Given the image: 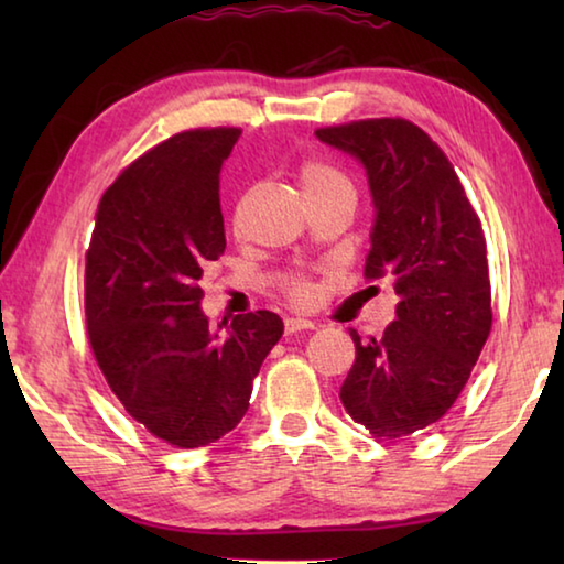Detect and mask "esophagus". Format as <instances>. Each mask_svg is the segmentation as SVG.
I'll return each instance as SVG.
<instances>
[{"label": "esophagus", "instance_id": "esophagus-1", "mask_svg": "<svg viewBox=\"0 0 564 564\" xmlns=\"http://www.w3.org/2000/svg\"><path fill=\"white\" fill-rule=\"evenodd\" d=\"M283 326H285V333H301V330H313L316 328V323L305 318H285Z\"/></svg>", "mask_w": 564, "mask_h": 564}]
</instances>
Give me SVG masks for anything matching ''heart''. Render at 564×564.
<instances>
[{
    "label": "heart",
    "mask_w": 564,
    "mask_h": 564,
    "mask_svg": "<svg viewBox=\"0 0 564 564\" xmlns=\"http://www.w3.org/2000/svg\"><path fill=\"white\" fill-rule=\"evenodd\" d=\"M301 186L305 198H316L323 194H330V191H352V184L348 176L338 171L336 166L323 164V161H305L299 171ZM283 295L293 305H311L316 301V283L311 281V275L305 273H291L283 279Z\"/></svg>",
    "instance_id": "1"
}]
</instances>
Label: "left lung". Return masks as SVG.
I'll use <instances>...</instances> for the list:
<instances>
[{
	"label": "left lung",
	"mask_w": 564,
	"mask_h": 564,
	"mask_svg": "<svg viewBox=\"0 0 564 564\" xmlns=\"http://www.w3.org/2000/svg\"><path fill=\"white\" fill-rule=\"evenodd\" d=\"M316 137L368 174L376 224L366 279L400 295L383 336L360 340L340 403L373 437L395 441L441 420L463 393L492 328L488 243L443 149L408 119H360Z\"/></svg>",
	"instance_id": "left-lung-1"
}]
</instances>
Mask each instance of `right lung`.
Segmentation results:
<instances>
[{
    "instance_id": "1",
    "label": "right lung",
    "mask_w": 564,
    "mask_h": 564,
    "mask_svg": "<svg viewBox=\"0 0 564 564\" xmlns=\"http://www.w3.org/2000/svg\"><path fill=\"white\" fill-rule=\"evenodd\" d=\"M236 127L174 133L121 171L94 221L84 313L111 393L174 447L212 445L241 423L263 358L283 336L271 311L212 328L202 281L226 248L218 174Z\"/></svg>"
}]
</instances>
